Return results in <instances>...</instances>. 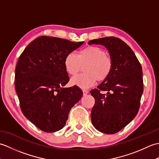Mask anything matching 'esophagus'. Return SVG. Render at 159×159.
I'll list each match as a JSON object with an SVG mask.
<instances>
[{"mask_svg": "<svg viewBox=\"0 0 159 159\" xmlns=\"http://www.w3.org/2000/svg\"><path fill=\"white\" fill-rule=\"evenodd\" d=\"M83 95H87V93H88V91H87L85 89H83Z\"/></svg>", "mask_w": 159, "mask_h": 159, "instance_id": "1", "label": "esophagus"}]
</instances>
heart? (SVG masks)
<instances>
[{
    "instance_id": "heart-1",
    "label": "heart",
    "mask_w": 159,
    "mask_h": 159,
    "mask_svg": "<svg viewBox=\"0 0 159 159\" xmlns=\"http://www.w3.org/2000/svg\"><path fill=\"white\" fill-rule=\"evenodd\" d=\"M83 67V74L71 79L73 85L80 88H88L93 86L96 80L102 82L109 76L113 67V61L102 48L88 46L81 49L78 55L68 53L64 59L66 72L70 75H75Z\"/></svg>"
}]
</instances>
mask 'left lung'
I'll return each instance as SVG.
<instances>
[{
    "mask_svg": "<svg viewBox=\"0 0 159 159\" xmlns=\"http://www.w3.org/2000/svg\"><path fill=\"white\" fill-rule=\"evenodd\" d=\"M88 44L105 46L113 61L109 76L90 91L95 99L92 122L103 133H116L139 111L143 91L142 67L132 49L119 38L107 37L91 40ZM102 90L107 93L102 94Z\"/></svg>",
    "mask_w": 159,
    "mask_h": 159,
    "instance_id": "1",
    "label": "left lung"
}]
</instances>
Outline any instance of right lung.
<instances>
[{
    "label": "right lung",
    "mask_w": 159,
    "mask_h": 159,
    "mask_svg": "<svg viewBox=\"0 0 159 159\" xmlns=\"http://www.w3.org/2000/svg\"><path fill=\"white\" fill-rule=\"evenodd\" d=\"M83 43L41 36L20 55L15 88L24 116L39 129L46 133L61 129L70 109L81 98L83 92L78 86L64 87L70 80L64 59Z\"/></svg>",
    "instance_id": "right-lung-1"
}]
</instances>
